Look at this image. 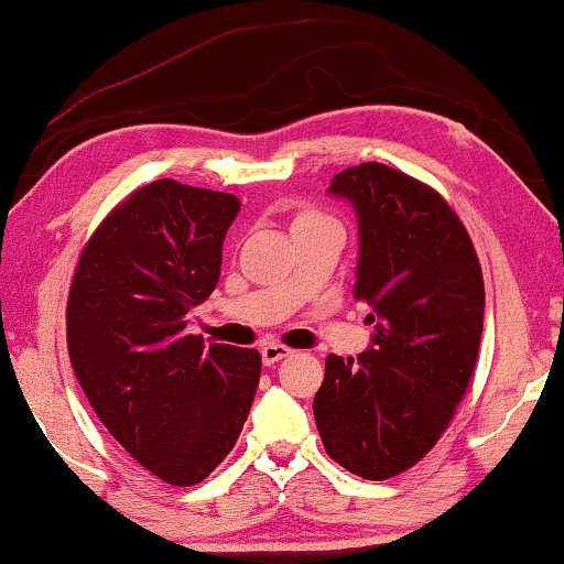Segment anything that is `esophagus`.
<instances>
[{
    "instance_id": "1",
    "label": "esophagus",
    "mask_w": 564,
    "mask_h": 564,
    "mask_svg": "<svg viewBox=\"0 0 564 564\" xmlns=\"http://www.w3.org/2000/svg\"><path fill=\"white\" fill-rule=\"evenodd\" d=\"M293 354L288 346H282V343H267V346L261 348V361L267 364V367H274L276 361L288 359V356Z\"/></svg>"
}]
</instances>
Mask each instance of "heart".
I'll return each instance as SVG.
<instances>
[{
  "instance_id": "obj_1",
  "label": "heart",
  "mask_w": 564,
  "mask_h": 564,
  "mask_svg": "<svg viewBox=\"0 0 564 564\" xmlns=\"http://www.w3.org/2000/svg\"><path fill=\"white\" fill-rule=\"evenodd\" d=\"M303 221H322V216H319V214H311V210H306V214L297 216L295 224H303Z\"/></svg>"
}]
</instances>
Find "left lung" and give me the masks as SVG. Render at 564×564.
<instances>
[{
  "instance_id": "left-lung-1",
  "label": "left lung",
  "mask_w": 564,
  "mask_h": 564,
  "mask_svg": "<svg viewBox=\"0 0 564 564\" xmlns=\"http://www.w3.org/2000/svg\"><path fill=\"white\" fill-rule=\"evenodd\" d=\"M354 205L372 346L327 356L314 395L324 452L367 480L403 473L438 443L480 354L482 271L467 229L435 189L382 163L333 176Z\"/></svg>"
}]
</instances>
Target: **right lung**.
<instances>
[{
  "mask_svg": "<svg viewBox=\"0 0 564 564\" xmlns=\"http://www.w3.org/2000/svg\"><path fill=\"white\" fill-rule=\"evenodd\" d=\"M229 192L158 178L86 242L68 295L73 372L108 433L144 469L195 486L240 438L256 399L253 348H205L187 314L216 290Z\"/></svg>",
  "mask_w": 564,
  "mask_h": 564,
  "instance_id": "right-lung-1",
  "label": "right lung"
}]
</instances>
